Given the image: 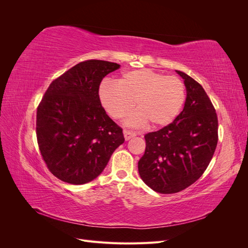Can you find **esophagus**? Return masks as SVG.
I'll return each instance as SVG.
<instances>
[{"label": "esophagus", "instance_id": "1", "mask_svg": "<svg viewBox=\"0 0 248 248\" xmlns=\"http://www.w3.org/2000/svg\"><path fill=\"white\" fill-rule=\"evenodd\" d=\"M123 133H124V138H125L126 140H130L131 138L136 137V132L130 131V130H124Z\"/></svg>", "mask_w": 248, "mask_h": 248}]
</instances>
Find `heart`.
I'll list each match as a JSON object with an SVG mask.
<instances>
[{"instance_id":"obj_1","label":"heart","mask_w":248,"mask_h":248,"mask_svg":"<svg viewBox=\"0 0 248 248\" xmlns=\"http://www.w3.org/2000/svg\"><path fill=\"white\" fill-rule=\"evenodd\" d=\"M99 98L108 114L116 120L128 116L134 107L138 112L127 124L140 126L150 122L153 127L171 123L181 112L186 100V87L177 77L149 69L124 72L118 82L104 81Z\"/></svg>"}]
</instances>
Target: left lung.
<instances>
[{"mask_svg": "<svg viewBox=\"0 0 248 248\" xmlns=\"http://www.w3.org/2000/svg\"><path fill=\"white\" fill-rule=\"evenodd\" d=\"M184 79L186 101L170 124L145 136V154L139 172L150 188L176 193L204 174L218 141V120L213 104L197 80L176 70Z\"/></svg>", "mask_w": 248, "mask_h": 248, "instance_id": "obj_1", "label": "left lung"}]
</instances>
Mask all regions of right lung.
I'll use <instances>...</instances> for the list:
<instances>
[{"label":"right lung","instance_id":"add662e5","mask_svg":"<svg viewBox=\"0 0 248 248\" xmlns=\"http://www.w3.org/2000/svg\"><path fill=\"white\" fill-rule=\"evenodd\" d=\"M119 68L117 63L87 60L52 80L42 97L37 142L47 169L61 181H92L124 142L122 128L107 115L99 98L101 80Z\"/></svg>","mask_w":248,"mask_h":248}]
</instances>
